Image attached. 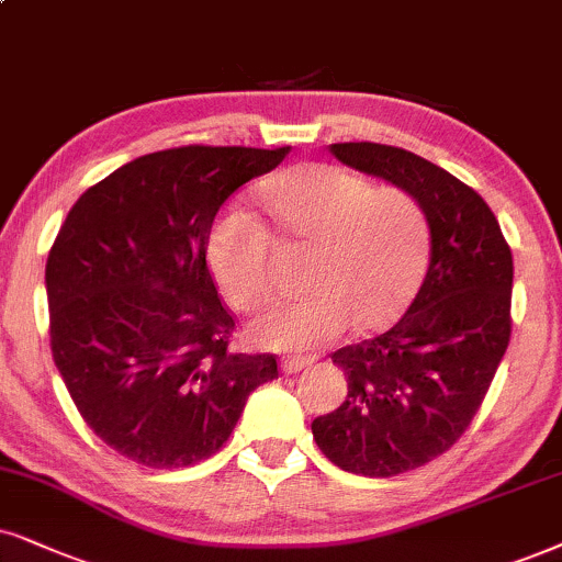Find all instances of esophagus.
<instances>
[{"label": "esophagus", "instance_id": "1", "mask_svg": "<svg viewBox=\"0 0 562 562\" xmlns=\"http://www.w3.org/2000/svg\"><path fill=\"white\" fill-rule=\"evenodd\" d=\"M311 363H314V358H311V355H293V358L282 360V371L297 373V371H303V368H308Z\"/></svg>", "mask_w": 562, "mask_h": 562}]
</instances>
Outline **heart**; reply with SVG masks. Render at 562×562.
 Listing matches in <instances>:
<instances>
[{"mask_svg":"<svg viewBox=\"0 0 562 562\" xmlns=\"http://www.w3.org/2000/svg\"><path fill=\"white\" fill-rule=\"evenodd\" d=\"M265 204L285 240L308 246L305 295L267 305L251 322L254 342L308 352L347 326L373 331L392 324L420 288L430 251L428 212L412 191L373 187L352 170L311 162L269 181ZM217 288L238 311L272 290V233L244 207H228L207 238Z\"/></svg>","mask_w":562,"mask_h":562,"instance_id":"1","label":"heart"}]
</instances>
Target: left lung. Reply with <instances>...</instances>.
Masks as SVG:
<instances>
[{
  "instance_id": "left-lung-1",
  "label": "left lung",
  "mask_w": 562,
  "mask_h": 562,
  "mask_svg": "<svg viewBox=\"0 0 562 562\" xmlns=\"http://www.w3.org/2000/svg\"><path fill=\"white\" fill-rule=\"evenodd\" d=\"M337 160L420 199L430 265L392 329L339 347L347 400L311 423L324 457L363 477H394L446 453L470 428L510 339L514 257L477 191L420 155L339 142Z\"/></svg>"
}]
</instances>
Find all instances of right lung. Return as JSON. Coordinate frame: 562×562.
Returning <instances> with one entry per match:
<instances>
[{"label":"right lung","instance_id":"obj_1","mask_svg":"<svg viewBox=\"0 0 562 562\" xmlns=\"http://www.w3.org/2000/svg\"><path fill=\"white\" fill-rule=\"evenodd\" d=\"M290 147L189 145L126 162L69 210L46 261L48 334L92 432L150 470L223 449L274 355L231 350L207 267L217 210Z\"/></svg>","mask_w":562,"mask_h":562}]
</instances>
